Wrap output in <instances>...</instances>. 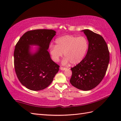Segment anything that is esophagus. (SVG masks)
<instances>
[{
    "mask_svg": "<svg viewBox=\"0 0 121 121\" xmlns=\"http://www.w3.org/2000/svg\"><path fill=\"white\" fill-rule=\"evenodd\" d=\"M66 69V68H63V67H60V70H62V71H64V70H65Z\"/></svg>",
    "mask_w": 121,
    "mask_h": 121,
    "instance_id": "1",
    "label": "esophagus"
}]
</instances>
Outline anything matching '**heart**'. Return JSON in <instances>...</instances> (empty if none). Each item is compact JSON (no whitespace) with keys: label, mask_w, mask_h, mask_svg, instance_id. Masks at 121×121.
<instances>
[{"label":"heart","mask_w":121,"mask_h":121,"mask_svg":"<svg viewBox=\"0 0 121 121\" xmlns=\"http://www.w3.org/2000/svg\"><path fill=\"white\" fill-rule=\"evenodd\" d=\"M56 45H50V53L53 60L56 62L63 55L65 58L62 63L71 62L76 65L80 63L85 56L88 49V42L83 36L65 35L56 40Z\"/></svg>","instance_id":"heart-1"}]
</instances>
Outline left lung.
Segmentation results:
<instances>
[{"label": "left lung", "mask_w": 121, "mask_h": 121, "mask_svg": "<svg viewBox=\"0 0 121 121\" xmlns=\"http://www.w3.org/2000/svg\"><path fill=\"white\" fill-rule=\"evenodd\" d=\"M82 31L87 36L89 46L85 57L71 68L72 85L87 91L94 88L103 79L108 69L110 54L106 42L101 35L91 30Z\"/></svg>", "instance_id": "8db88e82"}]
</instances>
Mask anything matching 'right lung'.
<instances>
[{
  "label": "right lung",
  "mask_w": 121,
  "mask_h": 121,
  "mask_svg": "<svg viewBox=\"0 0 121 121\" xmlns=\"http://www.w3.org/2000/svg\"><path fill=\"white\" fill-rule=\"evenodd\" d=\"M56 33L52 30H29L15 45V71L19 81L27 89L38 91L47 88L58 73L60 66L51 60L47 50ZM32 45L40 47L34 53L30 51Z\"/></svg>",
  "instance_id": "right-lung-1"
}]
</instances>
